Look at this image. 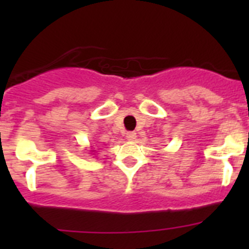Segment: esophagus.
Listing matches in <instances>:
<instances>
[{"label": "esophagus", "mask_w": 249, "mask_h": 249, "mask_svg": "<svg viewBox=\"0 0 249 249\" xmlns=\"http://www.w3.org/2000/svg\"><path fill=\"white\" fill-rule=\"evenodd\" d=\"M126 137L128 141H135L136 137H137V135H136L135 132H127Z\"/></svg>", "instance_id": "esophagus-1"}]
</instances>
